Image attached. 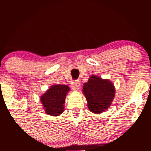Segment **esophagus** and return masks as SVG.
Instances as JSON below:
<instances>
[{
	"label": "esophagus",
	"instance_id": "34e87169",
	"mask_svg": "<svg viewBox=\"0 0 151 151\" xmlns=\"http://www.w3.org/2000/svg\"><path fill=\"white\" fill-rule=\"evenodd\" d=\"M79 86H80V83L77 81H73V82H72V84H71V87L74 90H78Z\"/></svg>",
	"mask_w": 151,
	"mask_h": 151
}]
</instances>
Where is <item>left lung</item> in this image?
<instances>
[{
	"label": "left lung",
	"mask_w": 151,
	"mask_h": 151,
	"mask_svg": "<svg viewBox=\"0 0 151 151\" xmlns=\"http://www.w3.org/2000/svg\"><path fill=\"white\" fill-rule=\"evenodd\" d=\"M83 93L87 101L90 111L101 114L111 106L115 96V87L109 79H104L96 75L89 77L84 84Z\"/></svg>",
	"instance_id": "1"
}]
</instances>
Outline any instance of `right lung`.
<instances>
[{
    "instance_id": "add662e5",
    "label": "right lung",
    "mask_w": 151,
    "mask_h": 151,
    "mask_svg": "<svg viewBox=\"0 0 151 151\" xmlns=\"http://www.w3.org/2000/svg\"><path fill=\"white\" fill-rule=\"evenodd\" d=\"M70 89L67 85L54 84L40 97V101L45 113L58 116L64 111L66 95Z\"/></svg>"
}]
</instances>
